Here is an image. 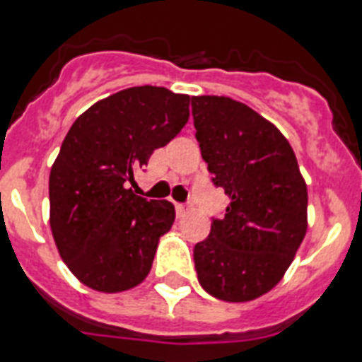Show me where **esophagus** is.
I'll return each instance as SVG.
<instances>
[{"label":"esophagus","instance_id":"obj_1","mask_svg":"<svg viewBox=\"0 0 362 362\" xmlns=\"http://www.w3.org/2000/svg\"><path fill=\"white\" fill-rule=\"evenodd\" d=\"M175 209H177L178 216H184L185 213H187V209H189V207L185 206V204H175Z\"/></svg>","mask_w":362,"mask_h":362}]
</instances>
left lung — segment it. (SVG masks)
Here are the masks:
<instances>
[{
    "label": "left lung",
    "instance_id": "left-lung-1",
    "mask_svg": "<svg viewBox=\"0 0 362 362\" xmlns=\"http://www.w3.org/2000/svg\"><path fill=\"white\" fill-rule=\"evenodd\" d=\"M191 107L213 184L229 197L194 246V269L213 297L253 300L284 276L306 235V182L290 142L246 103L193 96Z\"/></svg>",
    "mask_w": 362,
    "mask_h": 362
}]
</instances>
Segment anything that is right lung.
Listing matches in <instances>:
<instances>
[{
	"label": "right lung",
	"mask_w": 362,
	"mask_h": 362,
	"mask_svg": "<svg viewBox=\"0 0 362 362\" xmlns=\"http://www.w3.org/2000/svg\"><path fill=\"white\" fill-rule=\"evenodd\" d=\"M189 102L165 87H131L94 103L69 129L50 169V229L67 268L93 290H131L151 272L175 206L127 185L187 124Z\"/></svg>",
	"instance_id": "obj_1"
}]
</instances>
